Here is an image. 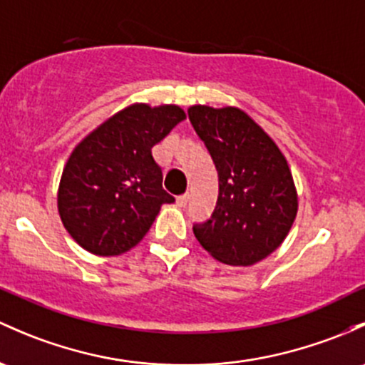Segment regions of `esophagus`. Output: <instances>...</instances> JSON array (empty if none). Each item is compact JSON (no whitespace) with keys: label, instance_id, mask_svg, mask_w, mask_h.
Instances as JSON below:
<instances>
[{"label":"esophagus","instance_id":"esophagus-1","mask_svg":"<svg viewBox=\"0 0 365 365\" xmlns=\"http://www.w3.org/2000/svg\"><path fill=\"white\" fill-rule=\"evenodd\" d=\"M187 202H189V194H182V195H178V197H176V205L178 206H185Z\"/></svg>","mask_w":365,"mask_h":365}]
</instances>
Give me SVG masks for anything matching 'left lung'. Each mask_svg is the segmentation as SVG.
I'll return each mask as SVG.
<instances>
[{"mask_svg": "<svg viewBox=\"0 0 365 365\" xmlns=\"http://www.w3.org/2000/svg\"><path fill=\"white\" fill-rule=\"evenodd\" d=\"M189 120L218 173L217 206L194 224L195 237L220 262L252 266L282 245L297 213L287 159L237 108L190 106Z\"/></svg>", "mask_w": 365, "mask_h": 365, "instance_id": "left-lung-1", "label": "left lung"}]
</instances>
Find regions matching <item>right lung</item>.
<instances>
[{
    "instance_id": "1",
    "label": "right lung",
    "mask_w": 365,
    "mask_h": 365,
    "mask_svg": "<svg viewBox=\"0 0 365 365\" xmlns=\"http://www.w3.org/2000/svg\"><path fill=\"white\" fill-rule=\"evenodd\" d=\"M182 120L178 106L133 105L78 143L61 176L57 206L80 247L120 255L143 240L164 202H175L152 147Z\"/></svg>"
}]
</instances>
